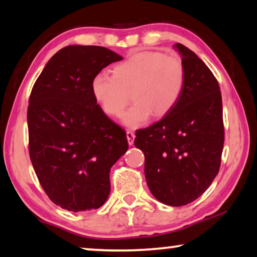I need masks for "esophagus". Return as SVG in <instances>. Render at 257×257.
<instances>
[{"label": "esophagus", "instance_id": "1", "mask_svg": "<svg viewBox=\"0 0 257 257\" xmlns=\"http://www.w3.org/2000/svg\"><path fill=\"white\" fill-rule=\"evenodd\" d=\"M127 139H128V144L129 145H133L134 142H135V134L133 132H130L128 130L127 132Z\"/></svg>", "mask_w": 257, "mask_h": 257}]
</instances>
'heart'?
I'll list each match as a JSON object with an SVG mask.
<instances>
[{
	"instance_id": "heart-1",
	"label": "heart",
	"mask_w": 257,
	"mask_h": 257,
	"mask_svg": "<svg viewBox=\"0 0 257 257\" xmlns=\"http://www.w3.org/2000/svg\"><path fill=\"white\" fill-rule=\"evenodd\" d=\"M186 70L176 53L138 52L113 69V76L98 72L93 78L92 92L104 113L120 116L130 101L135 103L122 116L132 128L144 125L151 116L168 114L184 92Z\"/></svg>"
}]
</instances>
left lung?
I'll use <instances>...</instances> for the list:
<instances>
[{"label":"left lung","instance_id":"8db88e82","mask_svg":"<svg viewBox=\"0 0 257 257\" xmlns=\"http://www.w3.org/2000/svg\"><path fill=\"white\" fill-rule=\"evenodd\" d=\"M186 70L177 105L158 122L136 132L145 155V178L154 197L170 206L198 198L219 172L224 143L222 97L212 71L177 43Z\"/></svg>","mask_w":257,"mask_h":257}]
</instances>
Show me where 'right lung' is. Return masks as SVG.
Here are the masks:
<instances>
[{
  "instance_id": "add662e5",
  "label": "right lung",
  "mask_w": 257,
  "mask_h": 257,
  "mask_svg": "<svg viewBox=\"0 0 257 257\" xmlns=\"http://www.w3.org/2000/svg\"><path fill=\"white\" fill-rule=\"evenodd\" d=\"M122 56L70 45L46 63L27 111L30 161L47 196L64 210H96L111 190L110 170L128 150L124 130L102 111L93 78Z\"/></svg>"
}]
</instances>
